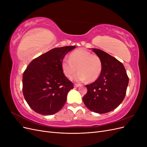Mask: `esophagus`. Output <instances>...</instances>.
I'll return each mask as SVG.
<instances>
[{
	"label": "esophagus",
	"mask_w": 147,
	"mask_h": 147,
	"mask_svg": "<svg viewBox=\"0 0 147 147\" xmlns=\"http://www.w3.org/2000/svg\"><path fill=\"white\" fill-rule=\"evenodd\" d=\"M80 86V84H74V87H75V88H77V87H79Z\"/></svg>",
	"instance_id": "obj_1"
}]
</instances>
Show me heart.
Listing matches in <instances>:
<instances>
[{
  "mask_svg": "<svg viewBox=\"0 0 147 147\" xmlns=\"http://www.w3.org/2000/svg\"><path fill=\"white\" fill-rule=\"evenodd\" d=\"M61 67L66 77H69L75 71L78 72L71 77L77 82H94L99 78L102 72V64L99 57L84 49H78L70 53L69 59L64 58Z\"/></svg>",
  "mask_w": 147,
  "mask_h": 147,
  "instance_id": "obj_1",
  "label": "heart"
}]
</instances>
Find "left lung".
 Wrapping results in <instances>:
<instances>
[{
  "label": "left lung",
  "mask_w": 147,
  "mask_h": 147,
  "mask_svg": "<svg viewBox=\"0 0 147 147\" xmlns=\"http://www.w3.org/2000/svg\"><path fill=\"white\" fill-rule=\"evenodd\" d=\"M91 49L100 59L102 69L99 78L86 86L88 92L83 101L93 112L108 113L118 107L124 100L129 78L121 62L102 50Z\"/></svg>",
  "instance_id": "obj_1"
}]
</instances>
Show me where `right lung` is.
<instances>
[{
	"instance_id": "1",
	"label": "right lung",
	"mask_w": 147,
	"mask_h": 147,
	"mask_svg": "<svg viewBox=\"0 0 147 147\" xmlns=\"http://www.w3.org/2000/svg\"><path fill=\"white\" fill-rule=\"evenodd\" d=\"M75 46L55 48L32 60L23 76V92L30 107L43 115H51L64 107L74 84L67 79L61 63Z\"/></svg>"
}]
</instances>
